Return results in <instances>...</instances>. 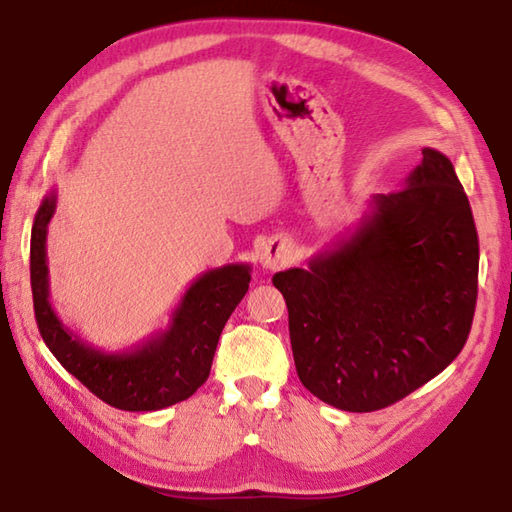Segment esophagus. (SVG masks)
I'll return each instance as SVG.
<instances>
[{"label":"esophagus","instance_id":"34e87169","mask_svg":"<svg viewBox=\"0 0 512 512\" xmlns=\"http://www.w3.org/2000/svg\"><path fill=\"white\" fill-rule=\"evenodd\" d=\"M293 257V248L284 239H273L262 248L259 253V264H262L264 271H277V268L286 266Z\"/></svg>","mask_w":512,"mask_h":512}]
</instances>
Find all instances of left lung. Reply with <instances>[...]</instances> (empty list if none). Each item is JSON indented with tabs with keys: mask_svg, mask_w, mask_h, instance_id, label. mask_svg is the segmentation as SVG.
<instances>
[{
	"mask_svg": "<svg viewBox=\"0 0 512 512\" xmlns=\"http://www.w3.org/2000/svg\"><path fill=\"white\" fill-rule=\"evenodd\" d=\"M479 239L454 165L432 147L360 224L275 273L302 385L345 412H374L439 376L466 345Z\"/></svg>",
	"mask_w": 512,
	"mask_h": 512,
	"instance_id": "8db88e82",
	"label": "left lung"
}]
</instances>
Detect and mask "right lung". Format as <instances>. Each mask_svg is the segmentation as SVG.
Instances as JSON below:
<instances>
[{"mask_svg":"<svg viewBox=\"0 0 512 512\" xmlns=\"http://www.w3.org/2000/svg\"><path fill=\"white\" fill-rule=\"evenodd\" d=\"M58 203L42 199L31 230V288L37 329L60 365L100 401L125 412H156L190 398L210 376L217 342L248 291L250 264L201 273L172 311L167 329L125 351H102L73 333L49 302L46 235Z\"/></svg>","mask_w":512,"mask_h":512,"instance_id":"1","label":"right lung"}]
</instances>
